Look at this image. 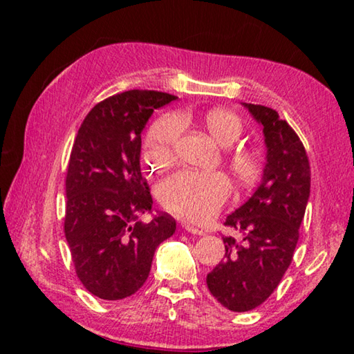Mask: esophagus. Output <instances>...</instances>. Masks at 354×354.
Instances as JSON below:
<instances>
[{
  "label": "esophagus",
  "mask_w": 354,
  "mask_h": 354,
  "mask_svg": "<svg viewBox=\"0 0 354 354\" xmlns=\"http://www.w3.org/2000/svg\"><path fill=\"white\" fill-rule=\"evenodd\" d=\"M183 226H184L185 231L192 232V234H196V236H203V234H205V231L200 230V227H195V226H192V225H189V223H184Z\"/></svg>",
  "instance_id": "esophagus-1"
}]
</instances>
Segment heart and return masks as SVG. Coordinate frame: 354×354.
Returning <instances> with one entry per match:
<instances>
[{
  "label": "heart",
  "mask_w": 354,
  "mask_h": 354,
  "mask_svg": "<svg viewBox=\"0 0 354 354\" xmlns=\"http://www.w3.org/2000/svg\"><path fill=\"white\" fill-rule=\"evenodd\" d=\"M185 117L167 115L149 128L143 159L154 170L169 167L175 159L176 143ZM203 128L220 147H231L243 133V123L234 112L211 109L201 118ZM227 165L241 184H250L259 175V159L251 149L237 148L227 153ZM230 194V181L223 173H200L183 170L159 184L158 200L165 211L178 217L201 221L218 211Z\"/></svg>",
  "instance_id": "1"
}]
</instances>
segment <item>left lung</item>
<instances>
[{"mask_svg":"<svg viewBox=\"0 0 354 354\" xmlns=\"http://www.w3.org/2000/svg\"><path fill=\"white\" fill-rule=\"evenodd\" d=\"M262 127L267 162L259 187L225 220L242 239L223 237L225 259L207 274L220 304L247 313L277 289L295 251L310 192V167L301 140L278 112L243 103Z\"/></svg>","mask_w":354,"mask_h":354,"instance_id":"8db88e82","label":"left lung"}]
</instances>
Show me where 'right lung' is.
Wrapping results in <instances>:
<instances>
[{
	"instance_id": "right-lung-1",
	"label": "right lung",
	"mask_w": 354,
	"mask_h": 354,
	"mask_svg": "<svg viewBox=\"0 0 354 354\" xmlns=\"http://www.w3.org/2000/svg\"><path fill=\"white\" fill-rule=\"evenodd\" d=\"M170 93L128 91L101 101L84 118L71 148L64 231L82 286L101 299H123L145 283L156 248L173 236L169 214L151 212L140 171L142 131Z\"/></svg>"
}]
</instances>
